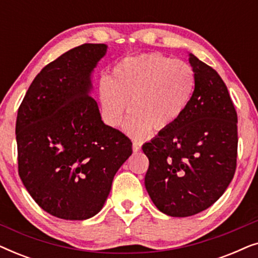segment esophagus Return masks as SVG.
<instances>
[{"instance_id":"obj_1","label":"esophagus","mask_w":258,"mask_h":258,"mask_svg":"<svg viewBox=\"0 0 258 258\" xmlns=\"http://www.w3.org/2000/svg\"><path fill=\"white\" fill-rule=\"evenodd\" d=\"M141 147H142V143L139 142V141H134L133 142V150L137 153V151L141 150Z\"/></svg>"}]
</instances>
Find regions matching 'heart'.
I'll list each match as a JSON object with an SVG mask.
<instances>
[{
  "mask_svg": "<svg viewBox=\"0 0 258 258\" xmlns=\"http://www.w3.org/2000/svg\"><path fill=\"white\" fill-rule=\"evenodd\" d=\"M194 90L195 74L186 63L162 54L129 57L116 64L110 79L102 80V115L107 124L119 126L132 107L125 124L130 135L142 137L150 128L163 132L182 117Z\"/></svg>",
  "mask_w": 258,
  "mask_h": 258,
  "instance_id": "obj_1",
  "label": "heart"
}]
</instances>
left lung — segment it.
<instances>
[{"mask_svg": "<svg viewBox=\"0 0 258 258\" xmlns=\"http://www.w3.org/2000/svg\"><path fill=\"white\" fill-rule=\"evenodd\" d=\"M195 74L191 101L174 125L144 143L149 158L144 184L160 211L188 217L223 195L236 170L237 114L227 86L214 70L189 54Z\"/></svg>", "mask_w": 258, "mask_h": 258, "instance_id": "1", "label": "left lung"}]
</instances>
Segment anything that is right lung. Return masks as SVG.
Returning <instances> with one entry per match:
<instances>
[{"instance_id": "add662e5", "label": "right lung", "mask_w": 258, "mask_h": 258, "mask_svg": "<svg viewBox=\"0 0 258 258\" xmlns=\"http://www.w3.org/2000/svg\"><path fill=\"white\" fill-rule=\"evenodd\" d=\"M107 49L86 43L49 63L17 111L20 177L35 202L62 220L95 216L133 154L132 141L104 124L90 96L91 74Z\"/></svg>"}]
</instances>
